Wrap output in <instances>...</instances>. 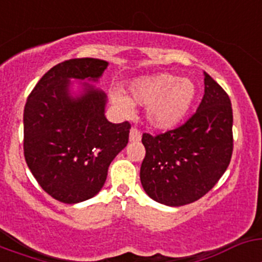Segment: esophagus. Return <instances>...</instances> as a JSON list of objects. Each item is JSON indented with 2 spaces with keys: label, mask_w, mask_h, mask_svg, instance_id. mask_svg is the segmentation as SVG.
I'll list each match as a JSON object with an SVG mask.
<instances>
[{
  "label": "esophagus",
  "mask_w": 262,
  "mask_h": 262,
  "mask_svg": "<svg viewBox=\"0 0 262 262\" xmlns=\"http://www.w3.org/2000/svg\"><path fill=\"white\" fill-rule=\"evenodd\" d=\"M140 139H142V134H140V131L136 128H131V131H129V142L139 143L140 142Z\"/></svg>",
  "instance_id": "1"
}]
</instances>
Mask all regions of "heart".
<instances>
[{
	"label": "heart",
	"mask_w": 262,
	"mask_h": 262,
	"mask_svg": "<svg viewBox=\"0 0 262 262\" xmlns=\"http://www.w3.org/2000/svg\"><path fill=\"white\" fill-rule=\"evenodd\" d=\"M111 101L123 115H133L136 105L145 106V119L155 129L168 131L184 122L196 97L189 78L172 73L144 76L131 81L129 96L119 88L108 92Z\"/></svg>",
	"instance_id": "1"
}]
</instances>
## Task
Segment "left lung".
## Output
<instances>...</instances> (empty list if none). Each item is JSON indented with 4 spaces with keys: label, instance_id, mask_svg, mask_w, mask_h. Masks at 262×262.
<instances>
[{
    "label": "left lung",
    "instance_id": "left-lung-1",
    "mask_svg": "<svg viewBox=\"0 0 262 262\" xmlns=\"http://www.w3.org/2000/svg\"><path fill=\"white\" fill-rule=\"evenodd\" d=\"M205 75V94L196 113L176 129L143 134L145 157L140 181L148 196L178 207L209 193L232 156V106L216 81Z\"/></svg>",
    "mask_w": 262,
    "mask_h": 262
}]
</instances>
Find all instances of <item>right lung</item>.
<instances>
[{
	"label": "right lung",
	"mask_w": 262,
	"mask_h": 262,
	"mask_svg": "<svg viewBox=\"0 0 262 262\" xmlns=\"http://www.w3.org/2000/svg\"><path fill=\"white\" fill-rule=\"evenodd\" d=\"M108 62L84 57L62 61L39 80L23 113V151L32 176L62 203L84 202L99 193L111 161L128 143V122L105 117L107 97L98 82ZM80 80V92H71Z\"/></svg>",
	"instance_id": "1"
}]
</instances>
